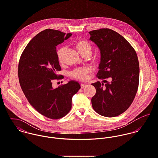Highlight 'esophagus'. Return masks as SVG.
I'll return each instance as SVG.
<instances>
[{"label":"esophagus","instance_id":"obj_1","mask_svg":"<svg viewBox=\"0 0 158 158\" xmlns=\"http://www.w3.org/2000/svg\"><path fill=\"white\" fill-rule=\"evenodd\" d=\"M87 86V84H81V87L82 89V88H84Z\"/></svg>","mask_w":158,"mask_h":158}]
</instances>
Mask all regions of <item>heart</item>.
Here are the masks:
<instances>
[{
	"instance_id": "1",
	"label": "heart",
	"mask_w": 158,
	"mask_h": 158,
	"mask_svg": "<svg viewBox=\"0 0 158 158\" xmlns=\"http://www.w3.org/2000/svg\"><path fill=\"white\" fill-rule=\"evenodd\" d=\"M74 46L77 51L82 56H84L87 54H91L92 48L91 44L85 40H79L76 41ZM64 47H60L57 50V57L59 62H63V54L64 52ZM93 68L89 66L81 67L73 69L70 73V76L72 78L78 79L80 81H85L88 78L89 74L92 73Z\"/></svg>"
}]
</instances>
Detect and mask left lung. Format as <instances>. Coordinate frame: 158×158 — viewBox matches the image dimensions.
<instances>
[{"label":"left lung","mask_w":158,"mask_h":158,"mask_svg":"<svg viewBox=\"0 0 158 158\" xmlns=\"http://www.w3.org/2000/svg\"><path fill=\"white\" fill-rule=\"evenodd\" d=\"M90 40L98 46L101 62L96 77L110 83L92 84L96 94L92 107L106 117L118 116L129 107L137 94L139 83V63L135 51L126 39L110 29L89 32Z\"/></svg>","instance_id":"obj_1"}]
</instances>
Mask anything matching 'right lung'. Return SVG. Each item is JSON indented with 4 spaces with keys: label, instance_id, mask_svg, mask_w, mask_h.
I'll use <instances>...</instances> for the list:
<instances>
[{
    "label": "right lung",
    "instance_id": "add662e5",
    "mask_svg": "<svg viewBox=\"0 0 158 158\" xmlns=\"http://www.w3.org/2000/svg\"><path fill=\"white\" fill-rule=\"evenodd\" d=\"M71 35L50 29L40 32L25 48L18 64L19 84L29 102L40 114L52 120L68 114L73 96L81 89L73 81L56 89L52 86L53 80L63 79L57 74L61 67L56 48Z\"/></svg>",
    "mask_w": 158,
    "mask_h": 158
}]
</instances>
